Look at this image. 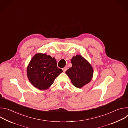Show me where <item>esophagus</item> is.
<instances>
[{"mask_svg": "<svg viewBox=\"0 0 128 128\" xmlns=\"http://www.w3.org/2000/svg\"><path fill=\"white\" fill-rule=\"evenodd\" d=\"M67 68L66 67H64V68H63L62 69L63 71V72H64L67 70Z\"/></svg>", "mask_w": 128, "mask_h": 128, "instance_id": "esophagus-1", "label": "esophagus"}]
</instances>
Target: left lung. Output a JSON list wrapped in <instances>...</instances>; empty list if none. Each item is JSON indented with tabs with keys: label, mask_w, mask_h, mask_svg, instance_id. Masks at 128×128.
<instances>
[{
	"label": "left lung",
	"mask_w": 128,
	"mask_h": 128,
	"mask_svg": "<svg viewBox=\"0 0 128 128\" xmlns=\"http://www.w3.org/2000/svg\"><path fill=\"white\" fill-rule=\"evenodd\" d=\"M72 67L66 74L76 87L80 88L92 80L93 70L90 65L82 56L76 55L71 59Z\"/></svg>",
	"instance_id": "1"
}]
</instances>
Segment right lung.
<instances>
[{"label": "right lung", "instance_id": "obj_1", "mask_svg": "<svg viewBox=\"0 0 128 128\" xmlns=\"http://www.w3.org/2000/svg\"><path fill=\"white\" fill-rule=\"evenodd\" d=\"M62 72V70L57 67L54 58L46 54H36L31 59L27 70L30 82L41 90L48 88Z\"/></svg>", "mask_w": 128, "mask_h": 128}]
</instances>
